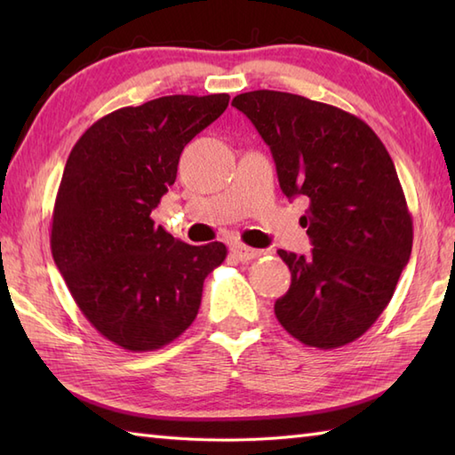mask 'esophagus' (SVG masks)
<instances>
[{
	"label": "esophagus",
	"mask_w": 455,
	"mask_h": 455,
	"mask_svg": "<svg viewBox=\"0 0 455 455\" xmlns=\"http://www.w3.org/2000/svg\"><path fill=\"white\" fill-rule=\"evenodd\" d=\"M233 252H235V256L240 259V262H250V259H254V258L264 254L262 250L250 248V246H244V244H235V246H233Z\"/></svg>",
	"instance_id": "esophagus-1"
}]
</instances>
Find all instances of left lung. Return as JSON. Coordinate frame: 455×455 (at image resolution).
Listing matches in <instances>:
<instances>
[{"label": "left lung", "instance_id": "8db88e82", "mask_svg": "<svg viewBox=\"0 0 455 455\" xmlns=\"http://www.w3.org/2000/svg\"><path fill=\"white\" fill-rule=\"evenodd\" d=\"M233 105L272 150L279 188L303 197L311 254L279 250L291 285L275 301L285 331L332 350L354 342L389 305L412 250V219L379 137L332 105L258 90Z\"/></svg>", "mask_w": 455, "mask_h": 455}]
</instances>
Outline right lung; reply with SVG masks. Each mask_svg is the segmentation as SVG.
Returning <instances> with one entry per match:
<instances>
[{"label":"right lung","mask_w":455,"mask_h":455,"mask_svg":"<svg viewBox=\"0 0 455 455\" xmlns=\"http://www.w3.org/2000/svg\"><path fill=\"white\" fill-rule=\"evenodd\" d=\"M227 93L166 95L105 115L68 156L51 248L76 305L131 352L170 344L196 321L203 282L227 246H191L152 220L180 154L228 105Z\"/></svg>","instance_id":"1"}]
</instances>
